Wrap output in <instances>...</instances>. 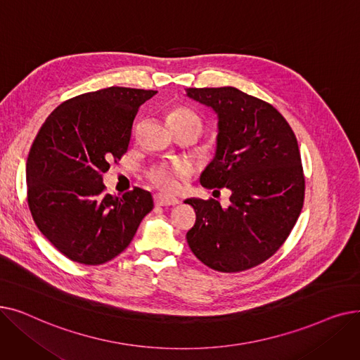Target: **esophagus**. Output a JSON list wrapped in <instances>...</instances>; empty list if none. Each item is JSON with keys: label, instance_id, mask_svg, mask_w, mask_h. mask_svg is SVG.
Segmentation results:
<instances>
[{"label": "esophagus", "instance_id": "obj_1", "mask_svg": "<svg viewBox=\"0 0 360 360\" xmlns=\"http://www.w3.org/2000/svg\"><path fill=\"white\" fill-rule=\"evenodd\" d=\"M155 202H156V205H176V204H179V200L175 197L165 195V194H156Z\"/></svg>", "mask_w": 360, "mask_h": 360}]
</instances>
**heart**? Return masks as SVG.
<instances>
[{
	"label": "heart",
	"mask_w": 360,
	"mask_h": 360,
	"mask_svg": "<svg viewBox=\"0 0 360 360\" xmlns=\"http://www.w3.org/2000/svg\"><path fill=\"white\" fill-rule=\"evenodd\" d=\"M195 120L200 121V117L195 112L186 109V108H175L169 112L167 121L169 124H179L184 121H190ZM190 174V166L184 162H176V163H170V165H160L151 170L148 178L153 182L158 188L163 191H176L181 181L184 176Z\"/></svg>",
	"instance_id": "heart-1"
}]
</instances>
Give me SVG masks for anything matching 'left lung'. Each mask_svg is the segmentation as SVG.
I'll list each match as a JSON object with an SVG mask.
<instances>
[{
	"instance_id": "left-lung-1",
	"label": "left lung",
	"mask_w": 360,
	"mask_h": 360,
	"mask_svg": "<svg viewBox=\"0 0 360 360\" xmlns=\"http://www.w3.org/2000/svg\"><path fill=\"white\" fill-rule=\"evenodd\" d=\"M217 115L216 153L200 175L204 188H228L231 204L188 198L197 220L186 233L194 255L221 273L269 259L292 232L305 195L296 137L270 103L236 87L186 89Z\"/></svg>"
}]
</instances>
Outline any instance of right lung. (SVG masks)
Instances as JSON below:
<instances>
[{"label": "right lung", "instance_id": "1", "mask_svg": "<svg viewBox=\"0 0 360 360\" xmlns=\"http://www.w3.org/2000/svg\"><path fill=\"white\" fill-rule=\"evenodd\" d=\"M156 90L108 87L65 101L46 118L26 163L27 202L44 236L71 261L99 266L134 238L153 197L105 194L102 175L125 153L139 108Z\"/></svg>", "mask_w": 360, "mask_h": 360}]
</instances>
